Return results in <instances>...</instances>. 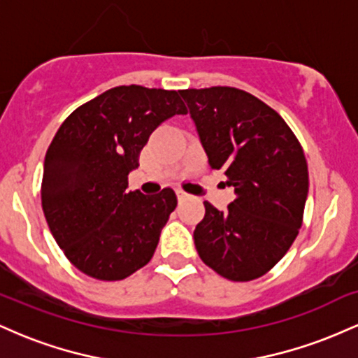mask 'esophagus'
I'll use <instances>...</instances> for the list:
<instances>
[{"mask_svg": "<svg viewBox=\"0 0 358 358\" xmlns=\"http://www.w3.org/2000/svg\"><path fill=\"white\" fill-rule=\"evenodd\" d=\"M176 196H178V200H185V199H188V193L187 192H183L182 188H176Z\"/></svg>", "mask_w": 358, "mask_h": 358, "instance_id": "1", "label": "esophagus"}]
</instances>
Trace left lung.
<instances>
[{"mask_svg": "<svg viewBox=\"0 0 358 358\" xmlns=\"http://www.w3.org/2000/svg\"><path fill=\"white\" fill-rule=\"evenodd\" d=\"M212 170H222L236 199L220 212L203 202L193 239L208 268L229 281L264 276L296 239L308 196L303 148L273 108L236 87L185 89Z\"/></svg>", "mask_w": 358, "mask_h": 358, "instance_id": "8db88e82", "label": "left lung"}]
</instances>
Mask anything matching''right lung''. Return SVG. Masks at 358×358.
<instances>
[{"mask_svg":"<svg viewBox=\"0 0 358 358\" xmlns=\"http://www.w3.org/2000/svg\"><path fill=\"white\" fill-rule=\"evenodd\" d=\"M175 114H187L176 90L119 85L73 110L52 139L45 219L65 257L87 276L121 281L153 257L176 195L127 192V175L150 134Z\"/></svg>","mask_w":358,"mask_h":358,"instance_id":"right-lung-1","label":"right lung"}]
</instances>
